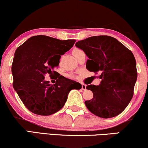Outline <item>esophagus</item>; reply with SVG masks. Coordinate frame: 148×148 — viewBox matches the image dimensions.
I'll use <instances>...</instances> for the list:
<instances>
[{
  "label": "esophagus",
  "instance_id": "1",
  "mask_svg": "<svg viewBox=\"0 0 148 148\" xmlns=\"http://www.w3.org/2000/svg\"><path fill=\"white\" fill-rule=\"evenodd\" d=\"M82 86V89H83V90H86V87H87V85H85V84H82L81 85Z\"/></svg>",
  "mask_w": 148,
  "mask_h": 148
}]
</instances>
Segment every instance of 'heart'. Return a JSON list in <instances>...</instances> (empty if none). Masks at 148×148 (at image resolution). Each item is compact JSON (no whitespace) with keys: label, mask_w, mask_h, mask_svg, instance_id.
<instances>
[{"label":"heart","mask_w":148,"mask_h":148,"mask_svg":"<svg viewBox=\"0 0 148 148\" xmlns=\"http://www.w3.org/2000/svg\"><path fill=\"white\" fill-rule=\"evenodd\" d=\"M79 49H78V48H75V49H74L73 50V52H74L75 51H76V50H78Z\"/></svg>","instance_id":"obj_1"}]
</instances>
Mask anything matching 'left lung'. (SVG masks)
I'll return each mask as SVG.
<instances>
[{
	"label": "left lung",
	"mask_w": 148,
	"mask_h": 148,
	"mask_svg": "<svg viewBox=\"0 0 148 148\" xmlns=\"http://www.w3.org/2000/svg\"><path fill=\"white\" fill-rule=\"evenodd\" d=\"M89 59L86 68L99 73V85H89L92 100L85 104L89 111L102 118L118 115L126 108L134 94L137 78L135 58L118 40L107 35L88 37L76 43Z\"/></svg>",
	"instance_id": "8db88e82"
}]
</instances>
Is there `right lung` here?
Returning a JSON list of instances; mask_svg holds the SVG:
<instances>
[{
    "label": "right lung",
    "mask_w": 148,
    "mask_h": 148,
    "mask_svg": "<svg viewBox=\"0 0 148 148\" xmlns=\"http://www.w3.org/2000/svg\"><path fill=\"white\" fill-rule=\"evenodd\" d=\"M75 42L37 35L30 37L16 49L12 66L13 87L30 111L40 115L55 113L64 106L72 89H81L80 83L60 74L54 85L44 80L46 73L59 74L53 69L59 65L61 55L68 52Z\"/></svg>",
    "instance_id": "obj_1"
}]
</instances>
